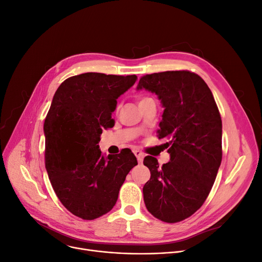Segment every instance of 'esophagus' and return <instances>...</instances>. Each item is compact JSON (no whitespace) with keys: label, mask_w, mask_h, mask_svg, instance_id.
Instances as JSON below:
<instances>
[{"label":"esophagus","mask_w":262,"mask_h":262,"mask_svg":"<svg viewBox=\"0 0 262 262\" xmlns=\"http://www.w3.org/2000/svg\"><path fill=\"white\" fill-rule=\"evenodd\" d=\"M134 154L136 155L137 159H138V162H139V163H141V162H142V160H143V157H144L143 153H142V152H140V150H138V149H135V150H134Z\"/></svg>","instance_id":"1"}]
</instances>
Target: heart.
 <instances>
[{"instance_id": "obj_1", "label": "heart", "mask_w": 262, "mask_h": 262, "mask_svg": "<svg viewBox=\"0 0 262 262\" xmlns=\"http://www.w3.org/2000/svg\"><path fill=\"white\" fill-rule=\"evenodd\" d=\"M148 100H152V99L147 98V96H143V98H141V99L139 100V104H141V103H143V102H146V101H148Z\"/></svg>"}]
</instances>
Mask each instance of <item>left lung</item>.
I'll list each match as a JSON object with an SVG mask.
<instances>
[{
  "mask_svg": "<svg viewBox=\"0 0 262 262\" xmlns=\"http://www.w3.org/2000/svg\"><path fill=\"white\" fill-rule=\"evenodd\" d=\"M155 93L164 108L157 130L166 138L170 161L146 156L150 178L143 187L147 210L167 223L193 214L207 199L222 161V120L212 92L190 71L142 76L137 90Z\"/></svg>",
  "mask_w": 262,
  "mask_h": 262,
  "instance_id": "left-lung-1",
  "label": "left lung"
}]
</instances>
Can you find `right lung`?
<instances>
[{"mask_svg": "<svg viewBox=\"0 0 262 262\" xmlns=\"http://www.w3.org/2000/svg\"><path fill=\"white\" fill-rule=\"evenodd\" d=\"M136 80L88 72L69 77L54 94L43 125L46 169L59 201L78 217L94 220L112 210L138 164L128 148L105 157L98 145L103 129L115 125L117 99Z\"/></svg>", "mask_w": 262, "mask_h": 262, "instance_id": "1", "label": "right lung"}]
</instances>
